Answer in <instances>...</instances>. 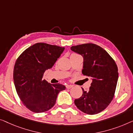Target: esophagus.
I'll return each mask as SVG.
<instances>
[{"mask_svg": "<svg viewBox=\"0 0 133 133\" xmlns=\"http://www.w3.org/2000/svg\"><path fill=\"white\" fill-rule=\"evenodd\" d=\"M66 87L67 88V89H71V88L73 87V85H66Z\"/></svg>", "mask_w": 133, "mask_h": 133, "instance_id": "obj_1", "label": "esophagus"}]
</instances>
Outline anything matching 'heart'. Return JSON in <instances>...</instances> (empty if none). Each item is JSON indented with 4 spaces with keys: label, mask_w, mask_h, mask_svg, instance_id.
<instances>
[{
    "label": "heart",
    "mask_w": 133,
    "mask_h": 133,
    "mask_svg": "<svg viewBox=\"0 0 133 133\" xmlns=\"http://www.w3.org/2000/svg\"><path fill=\"white\" fill-rule=\"evenodd\" d=\"M75 54H72V55H75Z\"/></svg>",
    "instance_id": "1"
}]
</instances>
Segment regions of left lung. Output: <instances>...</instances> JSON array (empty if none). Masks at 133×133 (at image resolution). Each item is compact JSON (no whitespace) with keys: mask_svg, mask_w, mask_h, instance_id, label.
<instances>
[{"mask_svg":"<svg viewBox=\"0 0 133 133\" xmlns=\"http://www.w3.org/2000/svg\"><path fill=\"white\" fill-rule=\"evenodd\" d=\"M70 49L83 56L84 75L90 76L92 83L88 91L83 88V95L75 99L78 109L88 115L99 113L111 102L118 79L115 61L105 50L93 43L72 46Z\"/></svg>","mask_w":133,"mask_h":133,"instance_id":"obj_1","label":"left lung"}]
</instances>
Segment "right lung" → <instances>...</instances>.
I'll return each mask as SVG.
<instances>
[{"mask_svg": "<svg viewBox=\"0 0 133 133\" xmlns=\"http://www.w3.org/2000/svg\"><path fill=\"white\" fill-rule=\"evenodd\" d=\"M64 48L38 43L27 48L17 59L13 79L18 96L27 108L43 113L53 107L59 91L66 89L60 84L49 83L42 78L64 51Z\"/></svg>", "mask_w": 133, "mask_h": 133, "instance_id": "add662e5", "label": "right lung"}]
</instances>
